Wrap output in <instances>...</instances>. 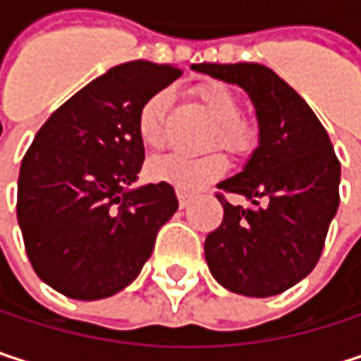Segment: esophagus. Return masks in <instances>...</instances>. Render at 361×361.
Here are the masks:
<instances>
[{
	"label": "esophagus",
	"mask_w": 361,
	"mask_h": 361,
	"mask_svg": "<svg viewBox=\"0 0 361 361\" xmlns=\"http://www.w3.org/2000/svg\"><path fill=\"white\" fill-rule=\"evenodd\" d=\"M178 198H180L181 209H185V207L192 202V194H188V192H183V190H178Z\"/></svg>",
	"instance_id": "1"
}]
</instances>
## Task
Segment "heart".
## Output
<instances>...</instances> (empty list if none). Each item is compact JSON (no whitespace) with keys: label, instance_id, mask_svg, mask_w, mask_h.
<instances>
[{"label":"heart","instance_id":"b5f03b06","mask_svg":"<svg viewBox=\"0 0 361 361\" xmlns=\"http://www.w3.org/2000/svg\"><path fill=\"white\" fill-rule=\"evenodd\" d=\"M196 98L209 110L217 123L215 142L234 154H247L255 144V129L240 118V100L224 83L211 81L196 87ZM169 106V92L152 94L137 112V135L146 148H161L165 140V112ZM228 169V161L219 152H211L200 159H190L181 154H167L152 159L148 163V176L154 181L171 183L180 190H198Z\"/></svg>","mask_w":361,"mask_h":361}]
</instances>
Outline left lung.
I'll use <instances>...</instances> for the list:
<instances>
[{
  "instance_id": "obj_1",
  "label": "left lung",
  "mask_w": 361,
  "mask_h": 361,
  "mask_svg": "<svg viewBox=\"0 0 361 361\" xmlns=\"http://www.w3.org/2000/svg\"><path fill=\"white\" fill-rule=\"evenodd\" d=\"M192 71L243 87L257 116L259 142L243 171L217 188L251 207H224L221 226L204 240L213 278L245 297H274L318 263L338 209L341 163L307 102L257 62L192 64Z\"/></svg>"
}]
</instances>
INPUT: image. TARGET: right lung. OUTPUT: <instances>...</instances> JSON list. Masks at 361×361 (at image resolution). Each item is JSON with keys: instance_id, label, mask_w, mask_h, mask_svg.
I'll return each instance as SVG.
<instances>
[{"instance_id": "right-lung-1", "label": "right lung", "mask_w": 361, "mask_h": 361, "mask_svg": "<svg viewBox=\"0 0 361 361\" xmlns=\"http://www.w3.org/2000/svg\"><path fill=\"white\" fill-rule=\"evenodd\" d=\"M181 75L133 60L79 90L37 131L18 176V226L35 274L79 301L129 286L178 211L169 183L135 185L144 163L137 112Z\"/></svg>"}]
</instances>
